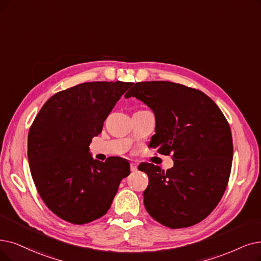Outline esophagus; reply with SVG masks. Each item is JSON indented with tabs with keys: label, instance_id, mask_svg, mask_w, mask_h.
<instances>
[{
	"label": "esophagus",
	"instance_id": "obj_1",
	"mask_svg": "<svg viewBox=\"0 0 261 261\" xmlns=\"http://www.w3.org/2000/svg\"><path fill=\"white\" fill-rule=\"evenodd\" d=\"M137 169H138V165L136 163H130V170L133 172H135V171H137Z\"/></svg>",
	"mask_w": 261,
	"mask_h": 261
}]
</instances>
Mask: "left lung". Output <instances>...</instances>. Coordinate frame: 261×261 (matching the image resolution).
<instances>
[{
    "label": "left lung",
    "instance_id": "obj_1",
    "mask_svg": "<svg viewBox=\"0 0 261 261\" xmlns=\"http://www.w3.org/2000/svg\"><path fill=\"white\" fill-rule=\"evenodd\" d=\"M128 97L155 114L149 148L174 162L166 171L151 163L138 166L149 176L145 210L171 229L198 224L220 202L230 176L233 144L225 116L203 92L180 83L137 82L125 94Z\"/></svg>",
    "mask_w": 261,
    "mask_h": 261
}]
</instances>
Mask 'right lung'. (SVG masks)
I'll list each match as a JSON object with an SVG mask.
<instances>
[{
  "label": "right lung",
  "instance_id": "add662e5",
  "mask_svg": "<svg viewBox=\"0 0 261 261\" xmlns=\"http://www.w3.org/2000/svg\"><path fill=\"white\" fill-rule=\"evenodd\" d=\"M133 85L93 81L58 92L31 125V174L41 199L62 220L83 225L105 215L121 180L130 173L129 163L118 156L93 160L89 145Z\"/></svg>",
  "mask_w": 261,
  "mask_h": 261
}]
</instances>
